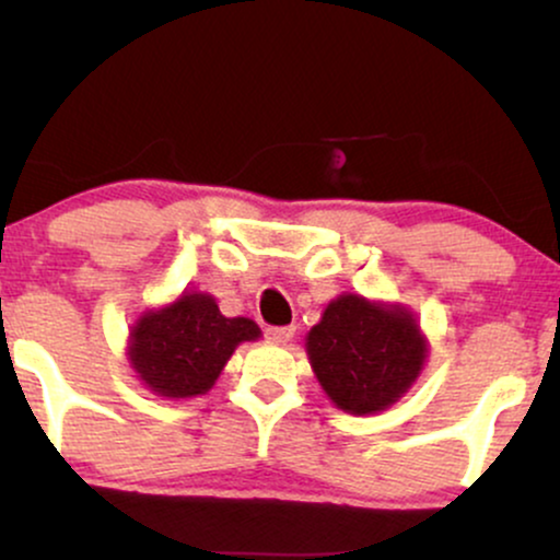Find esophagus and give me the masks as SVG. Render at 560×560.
Listing matches in <instances>:
<instances>
[{"label":"esophagus","mask_w":560,"mask_h":560,"mask_svg":"<svg viewBox=\"0 0 560 560\" xmlns=\"http://www.w3.org/2000/svg\"><path fill=\"white\" fill-rule=\"evenodd\" d=\"M266 337L271 339V342L284 345V342H289V339L294 337V326H271V329L266 331Z\"/></svg>","instance_id":"esophagus-1"}]
</instances>
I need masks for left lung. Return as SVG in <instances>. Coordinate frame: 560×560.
I'll return each mask as SVG.
<instances>
[{
    "mask_svg": "<svg viewBox=\"0 0 560 560\" xmlns=\"http://www.w3.org/2000/svg\"><path fill=\"white\" fill-rule=\"evenodd\" d=\"M305 352L320 389L352 416L382 413L416 384L429 339L400 302L345 292L307 331Z\"/></svg>",
    "mask_w": 560,
    "mask_h": 560,
    "instance_id": "8db88e82",
    "label": "left lung"
}]
</instances>
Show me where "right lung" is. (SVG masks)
Returning <instances> with one entry per match:
<instances>
[{
  "instance_id": "right-lung-1",
  "label": "right lung",
  "mask_w": 560,
  "mask_h": 560,
  "mask_svg": "<svg viewBox=\"0 0 560 560\" xmlns=\"http://www.w3.org/2000/svg\"><path fill=\"white\" fill-rule=\"evenodd\" d=\"M255 339L253 318H226L213 294L191 289L133 320L126 358L152 395L186 400L213 389L236 347Z\"/></svg>"
}]
</instances>
